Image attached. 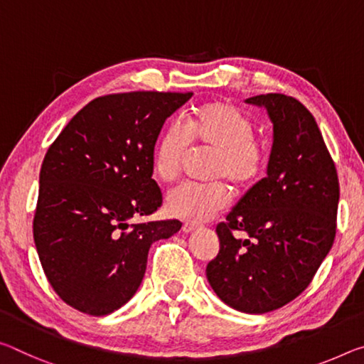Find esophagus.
<instances>
[{"label":"esophagus","mask_w":364,"mask_h":364,"mask_svg":"<svg viewBox=\"0 0 364 364\" xmlns=\"http://www.w3.org/2000/svg\"><path fill=\"white\" fill-rule=\"evenodd\" d=\"M194 230H198V225H194V223H188V222L183 225V232H184V233H193Z\"/></svg>","instance_id":"obj_1"}]
</instances>
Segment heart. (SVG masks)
Instances as JSON below:
<instances>
[{"label":"heart","instance_id":"obj_1","mask_svg":"<svg viewBox=\"0 0 364 364\" xmlns=\"http://www.w3.org/2000/svg\"><path fill=\"white\" fill-rule=\"evenodd\" d=\"M255 123L232 102H209L194 108L183 129L165 126L152 147L155 178L173 181L189 159L191 149L212 152L207 175L210 183H183L166 196L170 217L200 223L225 210L232 200L228 183L240 191L256 188L267 175L269 149L255 134Z\"/></svg>","mask_w":364,"mask_h":364}]
</instances>
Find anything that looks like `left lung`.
<instances>
[{
  "label": "left lung",
  "mask_w": 364,
  "mask_h": 364,
  "mask_svg": "<svg viewBox=\"0 0 364 364\" xmlns=\"http://www.w3.org/2000/svg\"><path fill=\"white\" fill-rule=\"evenodd\" d=\"M274 123L267 176L217 225L220 250L205 275L225 304L264 314L306 290L337 230L338 176L313 114L293 97L246 99ZM243 231L241 240L232 235Z\"/></svg>",
  "instance_id": "8db88e82"
}]
</instances>
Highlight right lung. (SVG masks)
<instances>
[{
  "instance_id": "right-lung-1",
  "label": "right lung",
  "mask_w": 364,
  "mask_h": 364,
  "mask_svg": "<svg viewBox=\"0 0 364 364\" xmlns=\"http://www.w3.org/2000/svg\"><path fill=\"white\" fill-rule=\"evenodd\" d=\"M193 92L97 97L45 154L33 241L56 295L90 316L128 303L146 274L149 247L180 220L131 223L161 205L151 155L165 119Z\"/></svg>"
}]
</instances>
